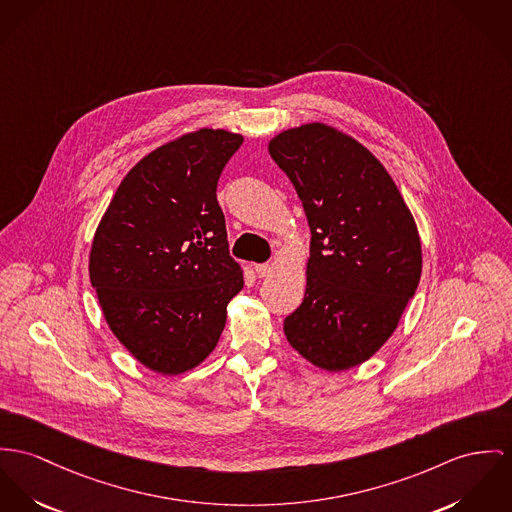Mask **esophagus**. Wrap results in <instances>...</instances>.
Segmentation results:
<instances>
[{
  "label": "esophagus",
  "instance_id": "esophagus-1",
  "mask_svg": "<svg viewBox=\"0 0 512 512\" xmlns=\"http://www.w3.org/2000/svg\"><path fill=\"white\" fill-rule=\"evenodd\" d=\"M255 273L259 278H265V276L271 275L273 273V267L269 265V263H263V265H255Z\"/></svg>",
  "mask_w": 512,
  "mask_h": 512
}]
</instances>
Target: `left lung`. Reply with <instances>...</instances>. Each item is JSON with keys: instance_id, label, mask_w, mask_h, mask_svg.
I'll use <instances>...</instances> for the list:
<instances>
[{"instance_id": "8db88e82", "label": "left lung", "mask_w": 512, "mask_h": 512, "mask_svg": "<svg viewBox=\"0 0 512 512\" xmlns=\"http://www.w3.org/2000/svg\"><path fill=\"white\" fill-rule=\"evenodd\" d=\"M269 154L312 230L304 300L284 319V335L317 368L349 370L382 349L415 296L423 271L415 218L378 158L329 124L282 130Z\"/></svg>"}]
</instances>
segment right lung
I'll return each instance as SVG.
<instances>
[{"mask_svg": "<svg viewBox=\"0 0 512 512\" xmlns=\"http://www.w3.org/2000/svg\"><path fill=\"white\" fill-rule=\"evenodd\" d=\"M241 144L224 128L165 142L124 175L95 230L89 280L105 321L128 353L163 376L206 360L243 288L216 200Z\"/></svg>", "mask_w": 512, "mask_h": 512, "instance_id": "1", "label": "right lung"}]
</instances>
